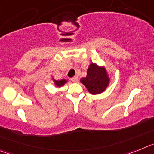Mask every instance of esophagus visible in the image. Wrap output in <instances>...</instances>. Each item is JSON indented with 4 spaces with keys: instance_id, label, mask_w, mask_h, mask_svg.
Segmentation results:
<instances>
[{
    "instance_id": "1",
    "label": "esophagus",
    "mask_w": 154,
    "mask_h": 154,
    "mask_svg": "<svg viewBox=\"0 0 154 154\" xmlns=\"http://www.w3.org/2000/svg\"><path fill=\"white\" fill-rule=\"evenodd\" d=\"M71 79H72V82H78V80H79V79H78V77H77V76H74V77Z\"/></svg>"
}]
</instances>
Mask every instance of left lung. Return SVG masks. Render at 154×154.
I'll return each instance as SVG.
<instances>
[{"label":"left lung","mask_w":154,"mask_h":154,"mask_svg":"<svg viewBox=\"0 0 154 154\" xmlns=\"http://www.w3.org/2000/svg\"><path fill=\"white\" fill-rule=\"evenodd\" d=\"M81 82L91 94H99L106 89L109 84V77L104 68L92 63L87 70V76L81 79Z\"/></svg>","instance_id":"obj_1"}]
</instances>
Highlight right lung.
<instances>
[{
	"mask_svg": "<svg viewBox=\"0 0 154 154\" xmlns=\"http://www.w3.org/2000/svg\"><path fill=\"white\" fill-rule=\"evenodd\" d=\"M66 82H67V80L62 79V80H59V81H55V85H56L57 86H62V85H64V84H65Z\"/></svg>",
	"mask_w": 154,
	"mask_h": 154,
	"instance_id": "add662e5",
	"label": "right lung"
}]
</instances>
